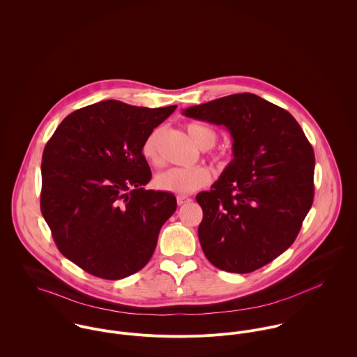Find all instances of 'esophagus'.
Masks as SVG:
<instances>
[{
  "mask_svg": "<svg viewBox=\"0 0 357 357\" xmlns=\"http://www.w3.org/2000/svg\"><path fill=\"white\" fill-rule=\"evenodd\" d=\"M188 202H191V198L190 197H185V195H178L177 197V204H188Z\"/></svg>",
  "mask_w": 357,
  "mask_h": 357,
  "instance_id": "34e87169",
  "label": "esophagus"
}]
</instances>
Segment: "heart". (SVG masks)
I'll use <instances>...</instances> for the list:
<instances>
[{
    "mask_svg": "<svg viewBox=\"0 0 357 357\" xmlns=\"http://www.w3.org/2000/svg\"><path fill=\"white\" fill-rule=\"evenodd\" d=\"M162 130L153 129L143 143L142 153L150 163H159V139ZM187 133L191 140L201 149H208L215 143L217 135L210 128L202 123H190ZM215 159H220L217 155ZM211 181V172L206 166L195 167H170L156 174L155 187L160 191L173 194H190L199 188H204Z\"/></svg>",
    "mask_w": 357,
    "mask_h": 357,
    "instance_id": "heart-1",
    "label": "heart"
}]
</instances>
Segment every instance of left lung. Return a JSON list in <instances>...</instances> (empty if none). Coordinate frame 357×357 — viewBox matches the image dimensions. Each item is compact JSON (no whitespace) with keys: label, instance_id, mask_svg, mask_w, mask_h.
<instances>
[{"label":"left lung","instance_id":"8db88e82","mask_svg":"<svg viewBox=\"0 0 357 357\" xmlns=\"http://www.w3.org/2000/svg\"><path fill=\"white\" fill-rule=\"evenodd\" d=\"M183 114L225 126L234 140V159L197 195L204 255L221 271L253 272L287 250L301 229L313 202V149L290 112L253 93Z\"/></svg>","mask_w":357,"mask_h":357}]
</instances>
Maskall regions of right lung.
<instances>
[{
	"label": "right lung",
	"instance_id": "obj_1",
	"mask_svg": "<svg viewBox=\"0 0 357 357\" xmlns=\"http://www.w3.org/2000/svg\"><path fill=\"white\" fill-rule=\"evenodd\" d=\"M176 107L96 102L66 116L47 143L41 211L60 253L88 273L123 279L153 255L177 201L143 188L153 174L142 147Z\"/></svg>",
	"mask_w": 357,
	"mask_h": 357
}]
</instances>
